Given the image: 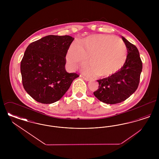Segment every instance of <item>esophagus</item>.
<instances>
[{"label": "esophagus", "instance_id": "1", "mask_svg": "<svg viewBox=\"0 0 159 159\" xmlns=\"http://www.w3.org/2000/svg\"><path fill=\"white\" fill-rule=\"evenodd\" d=\"M82 77H83V79H84V80L86 81H89L90 80V79L88 78V77H84V76H80Z\"/></svg>", "mask_w": 159, "mask_h": 159}]
</instances>
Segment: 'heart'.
<instances>
[{"mask_svg":"<svg viewBox=\"0 0 159 159\" xmlns=\"http://www.w3.org/2000/svg\"><path fill=\"white\" fill-rule=\"evenodd\" d=\"M88 58L90 67L84 68L88 75L99 77L110 76L119 71L127 57L125 44L119 38L97 34L73 43L66 55L67 65L70 70L83 66Z\"/></svg>","mask_w":159,"mask_h":159,"instance_id":"obj_1","label":"heart"}]
</instances>
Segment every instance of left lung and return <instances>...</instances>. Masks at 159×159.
<instances>
[{
	"label": "left lung",
	"instance_id": "left-lung-1",
	"mask_svg": "<svg viewBox=\"0 0 159 159\" xmlns=\"http://www.w3.org/2000/svg\"><path fill=\"white\" fill-rule=\"evenodd\" d=\"M121 38L128 51L124 65L112 75L98 80V89L93 92L97 98L108 104L121 102L136 91L143 69L137 48L124 37Z\"/></svg>",
	"mask_w": 159,
	"mask_h": 159
}]
</instances>
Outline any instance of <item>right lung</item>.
Listing matches in <instances>:
<instances>
[{
    "instance_id": "obj_1",
    "label": "right lung",
    "mask_w": 159,
    "mask_h": 159,
    "mask_svg": "<svg viewBox=\"0 0 159 159\" xmlns=\"http://www.w3.org/2000/svg\"><path fill=\"white\" fill-rule=\"evenodd\" d=\"M74 38L49 35L31 43L21 62L24 89L36 101L52 104L60 100L79 77L65 68L66 57Z\"/></svg>"
}]
</instances>
